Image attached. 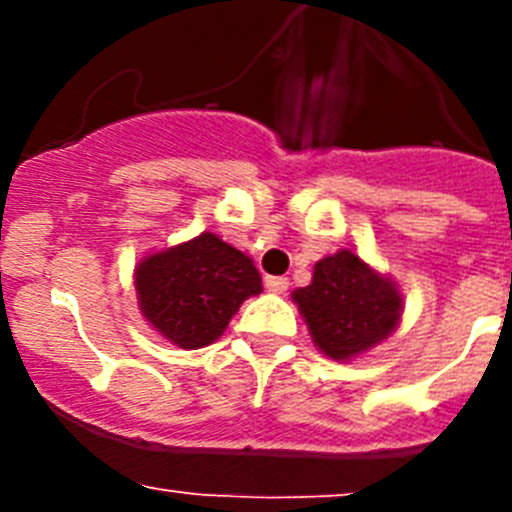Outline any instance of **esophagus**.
Returning <instances> with one entry per match:
<instances>
[{"label": "esophagus", "instance_id": "34e87169", "mask_svg": "<svg viewBox=\"0 0 512 512\" xmlns=\"http://www.w3.org/2000/svg\"><path fill=\"white\" fill-rule=\"evenodd\" d=\"M264 284L269 292H274V295H282V292H287L289 279L287 277H266Z\"/></svg>", "mask_w": 512, "mask_h": 512}]
</instances>
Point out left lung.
<instances>
[{
	"mask_svg": "<svg viewBox=\"0 0 512 512\" xmlns=\"http://www.w3.org/2000/svg\"><path fill=\"white\" fill-rule=\"evenodd\" d=\"M315 346L346 361L377 346L397 328L402 297L354 251H338L315 264L312 282L292 292Z\"/></svg>",
	"mask_w": 512,
	"mask_h": 512,
	"instance_id": "1",
	"label": "left lung"
}]
</instances>
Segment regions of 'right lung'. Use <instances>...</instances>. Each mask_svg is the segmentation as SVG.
<instances>
[{"mask_svg":"<svg viewBox=\"0 0 512 512\" xmlns=\"http://www.w3.org/2000/svg\"><path fill=\"white\" fill-rule=\"evenodd\" d=\"M135 289L140 312L161 336L182 348H202L223 336L243 300L264 287L246 253L202 233L140 261Z\"/></svg>","mask_w":512,"mask_h":512,"instance_id":"obj_1","label":"right lung"}]
</instances>
